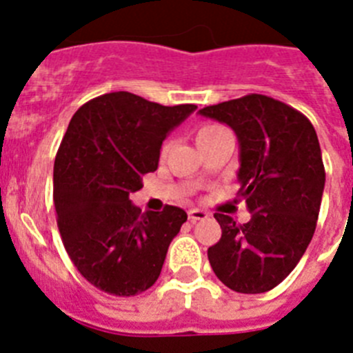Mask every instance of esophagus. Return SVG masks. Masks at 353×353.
<instances>
[{
  "mask_svg": "<svg viewBox=\"0 0 353 353\" xmlns=\"http://www.w3.org/2000/svg\"><path fill=\"white\" fill-rule=\"evenodd\" d=\"M208 214L205 210H199V208H191L189 210V221H192V223H196V221H203L207 219Z\"/></svg>",
  "mask_w": 353,
  "mask_h": 353,
  "instance_id": "esophagus-1",
  "label": "esophagus"
}]
</instances>
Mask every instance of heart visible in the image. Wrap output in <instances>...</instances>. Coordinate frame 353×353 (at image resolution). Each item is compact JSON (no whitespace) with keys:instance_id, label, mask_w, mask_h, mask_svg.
Here are the masks:
<instances>
[{"instance_id":"obj_1","label":"heart","mask_w":353,"mask_h":353,"mask_svg":"<svg viewBox=\"0 0 353 353\" xmlns=\"http://www.w3.org/2000/svg\"><path fill=\"white\" fill-rule=\"evenodd\" d=\"M226 136H230V138H232V132H230L226 127L217 125V123H205V125L199 127L198 132H196V141H198V146H203V145H207V143L215 141V139L226 138ZM170 146H171L170 141L164 143V146H162V155L168 154Z\"/></svg>"}]
</instances>
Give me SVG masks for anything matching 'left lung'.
I'll list each match as a JSON object with an SVG mask.
<instances>
[{
  "mask_svg": "<svg viewBox=\"0 0 353 353\" xmlns=\"http://www.w3.org/2000/svg\"><path fill=\"white\" fill-rule=\"evenodd\" d=\"M199 114L236 134L239 196L251 212L245 224L214 215L223 235L208 248V261L233 292H269L295 269L316 228L325 170L314 127L297 109L258 93Z\"/></svg>",
  "mask_w": 353,
  "mask_h": 353,
  "instance_id": "8db88e82",
  "label": "left lung"
}]
</instances>
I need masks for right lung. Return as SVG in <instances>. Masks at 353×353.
<instances>
[{"label":"right lung","mask_w":353,"mask_h":353,"mask_svg":"<svg viewBox=\"0 0 353 353\" xmlns=\"http://www.w3.org/2000/svg\"><path fill=\"white\" fill-rule=\"evenodd\" d=\"M198 105H161L129 92L86 102L72 117L54 159L58 230L72 263L117 297L157 281L185 210L141 212L129 196L157 170L162 141Z\"/></svg>","instance_id":"1"}]
</instances>
